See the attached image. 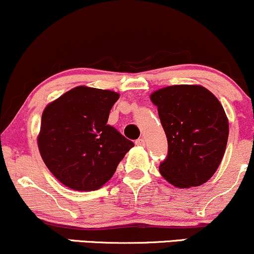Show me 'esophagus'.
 <instances>
[{"label": "esophagus", "instance_id": "1", "mask_svg": "<svg viewBox=\"0 0 254 254\" xmlns=\"http://www.w3.org/2000/svg\"><path fill=\"white\" fill-rule=\"evenodd\" d=\"M135 143H136V145H138V147H144V145H145V139L144 138H138L135 142Z\"/></svg>", "mask_w": 254, "mask_h": 254}]
</instances>
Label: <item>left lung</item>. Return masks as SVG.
<instances>
[{
  "label": "left lung",
  "mask_w": 254,
  "mask_h": 254,
  "mask_svg": "<svg viewBox=\"0 0 254 254\" xmlns=\"http://www.w3.org/2000/svg\"><path fill=\"white\" fill-rule=\"evenodd\" d=\"M168 142L159 171L179 189L208 182L222 161L229 124L223 106L199 84H177L150 94Z\"/></svg>",
  "instance_id": "left-lung-1"
}]
</instances>
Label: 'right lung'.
<instances>
[{"label":"right lung","mask_w":254,"mask_h":254,"mask_svg":"<svg viewBox=\"0 0 254 254\" xmlns=\"http://www.w3.org/2000/svg\"><path fill=\"white\" fill-rule=\"evenodd\" d=\"M119 99L113 90L77 86L48 104L37 142L58 182L75 191L100 189L133 143L107 125Z\"/></svg>","instance_id":"obj_1"}]
</instances>
